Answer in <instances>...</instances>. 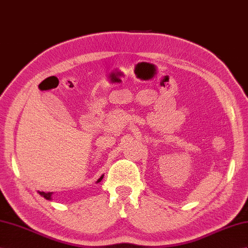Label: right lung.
<instances>
[{
    "label": "right lung",
    "instance_id": "right-lung-1",
    "mask_svg": "<svg viewBox=\"0 0 248 248\" xmlns=\"http://www.w3.org/2000/svg\"><path fill=\"white\" fill-rule=\"evenodd\" d=\"M102 178H103V176L100 177V178L97 180V183L101 182ZM39 194H41L42 196H44L46 199H48V200H50V199H51V196H52V192H39Z\"/></svg>",
    "mask_w": 248,
    "mask_h": 248
}]
</instances>
